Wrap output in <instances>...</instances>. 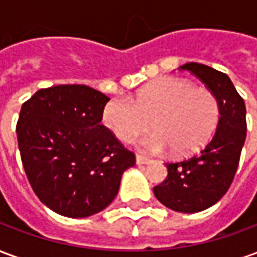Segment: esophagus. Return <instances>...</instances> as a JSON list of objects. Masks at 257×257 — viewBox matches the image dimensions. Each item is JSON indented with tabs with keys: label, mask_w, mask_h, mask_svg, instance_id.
<instances>
[{
	"label": "esophagus",
	"mask_w": 257,
	"mask_h": 257,
	"mask_svg": "<svg viewBox=\"0 0 257 257\" xmlns=\"http://www.w3.org/2000/svg\"><path fill=\"white\" fill-rule=\"evenodd\" d=\"M150 162V158L143 156H136V164L138 165H143V164H149Z\"/></svg>",
	"instance_id": "34e87169"
}]
</instances>
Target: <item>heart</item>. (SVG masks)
<instances>
[{"mask_svg":"<svg viewBox=\"0 0 257 257\" xmlns=\"http://www.w3.org/2000/svg\"><path fill=\"white\" fill-rule=\"evenodd\" d=\"M103 122L121 142H131L150 125L156 132L139 142L143 150L189 156L215 132L219 104L209 89L176 77H161L139 89L132 100L114 97L103 108Z\"/></svg>","mask_w":257,"mask_h":257,"instance_id":"b5f03b06","label":"heart"}]
</instances>
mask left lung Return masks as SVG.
Here are the masks:
<instances>
[{
    "instance_id": "8db88e82",
    "label": "left lung",
    "mask_w": 257,
    "mask_h": 257,
    "mask_svg": "<svg viewBox=\"0 0 257 257\" xmlns=\"http://www.w3.org/2000/svg\"><path fill=\"white\" fill-rule=\"evenodd\" d=\"M180 68L194 74L216 96L220 117L198 154L165 164L167 179L153 191L169 209L194 213L215 205L231 186L246 138V108L227 74L194 62Z\"/></svg>"
}]
</instances>
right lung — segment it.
I'll return each mask as SVG.
<instances>
[{
    "instance_id": "obj_1",
    "label": "right lung",
    "mask_w": 257,
    "mask_h": 257,
    "mask_svg": "<svg viewBox=\"0 0 257 257\" xmlns=\"http://www.w3.org/2000/svg\"><path fill=\"white\" fill-rule=\"evenodd\" d=\"M104 93L86 85L37 90L23 103L16 125L27 179L42 204L59 215L88 217L115 198L122 173L135 165L101 125Z\"/></svg>"
}]
</instances>
